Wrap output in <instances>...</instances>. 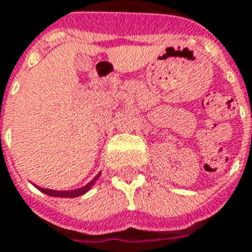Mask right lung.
<instances>
[{"label":"right lung","instance_id":"add662e5","mask_svg":"<svg viewBox=\"0 0 252 252\" xmlns=\"http://www.w3.org/2000/svg\"><path fill=\"white\" fill-rule=\"evenodd\" d=\"M99 176H100V173H99L91 183H88L87 185H84L82 188L75 189V190H52V189L41 188V187H37V188L40 189L43 193L48 194V196H53V197H79V196H82V194H84L87 190L91 189V187L95 184V181L99 179Z\"/></svg>","mask_w":252,"mask_h":252}]
</instances>
